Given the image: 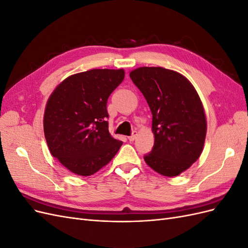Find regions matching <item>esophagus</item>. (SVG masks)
I'll return each instance as SVG.
<instances>
[{
  "mask_svg": "<svg viewBox=\"0 0 248 248\" xmlns=\"http://www.w3.org/2000/svg\"><path fill=\"white\" fill-rule=\"evenodd\" d=\"M137 136H138V132H137V131H133V132H132V134H131V136H130V137H128V140H129V141H133L134 140H136Z\"/></svg>",
  "mask_w": 248,
  "mask_h": 248,
  "instance_id": "34e87169",
  "label": "esophagus"
}]
</instances>
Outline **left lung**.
<instances>
[{
  "mask_svg": "<svg viewBox=\"0 0 248 248\" xmlns=\"http://www.w3.org/2000/svg\"><path fill=\"white\" fill-rule=\"evenodd\" d=\"M129 76L153 116L154 146L144 159L162 176H178L204 148L207 121L200 96L181 73L162 67H140Z\"/></svg>",
  "mask_w": 248,
  "mask_h": 248,
  "instance_id": "8db88e82",
  "label": "left lung"
}]
</instances>
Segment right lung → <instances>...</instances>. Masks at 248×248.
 I'll use <instances>...</instances> for the list:
<instances>
[{"label": "right lung", "instance_id": "right-lung-1", "mask_svg": "<svg viewBox=\"0 0 248 248\" xmlns=\"http://www.w3.org/2000/svg\"><path fill=\"white\" fill-rule=\"evenodd\" d=\"M123 69H92L65 78L51 93L43 118L51 155L71 172L91 176L122 146L108 132L107 103Z\"/></svg>", "mask_w": 248, "mask_h": 248}]
</instances>
